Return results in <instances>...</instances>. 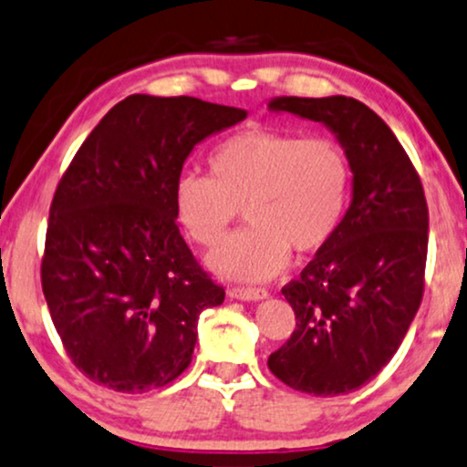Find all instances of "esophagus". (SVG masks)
I'll return each mask as SVG.
<instances>
[{"mask_svg": "<svg viewBox=\"0 0 467 467\" xmlns=\"http://www.w3.org/2000/svg\"><path fill=\"white\" fill-rule=\"evenodd\" d=\"M227 295L235 301H264V298H268V292L264 287H229Z\"/></svg>", "mask_w": 467, "mask_h": 467, "instance_id": "1", "label": "esophagus"}]
</instances>
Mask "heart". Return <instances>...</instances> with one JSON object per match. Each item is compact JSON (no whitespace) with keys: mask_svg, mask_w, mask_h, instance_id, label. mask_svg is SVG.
Masks as SVG:
<instances>
[{"mask_svg":"<svg viewBox=\"0 0 467 467\" xmlns=\"http://www.w3.org/2000/svg\"><path fill=\"white\" fill-rule=\"evenodd\" d=\"M207 162L212 177H177L172 203L190 238L205 246L221 243L244 207L249 227L207 255L224 279H273L292 249L314 253L329 243L347 212L350 164L331 138L251 128L224 138Z\"/></svg>","mask_w":467,"mask_h":467,"instance_id":"b5f03b06","label":"heart"}]
</instances>
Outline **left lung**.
<instances>
[{
  "mask_svg": "<svg viewBox=\"0 0 467 467\" xmlns=\"http://www.w3.org/2000/svg\"><path fill=\"white\" fill-rule=\"evenodd\" d=\"M268 108L325 125L353 172L337 232L301 279L281 290L296 329L268 357V368L298 392L348 394L388 366L416 318L427 266V199L399 138L366 103L344 95L275 97Z\"/></svg>",
  "mask_w": 467,
  "mask_h": 467,
  "instance_id": "1",
  "label": "left lung"
}]
</instances>
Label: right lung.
Returning <instances> with one entry per match:
<instances>
[{
  "label": "right lung",
  "instance_id": "add662e5",
  "mask_svg": "<svg viewBox=\"0 0 467 467\" xmlns=\"http://www.w3.org/2000/svg\"><path fill=\"white\" fill-rule=\"evenodd\" d=\"M246 110L130 95L75 153L51 201L43 295L73 364L123 394L190 366L199 316L224 301L177 227L172 188L205 138Z\"/></svg>",
  "mask_w": 467,
  "mask_h": 467
}]
</instances>
